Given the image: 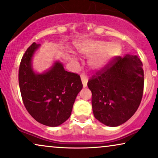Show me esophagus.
Here are the masks:
<instances>
[{
    "instance_id": "1",
    "label": "esophagus",
    "mask_w": 158,
    "mask_h": 158,
    "mask_svg": "<svg viewBox=\"0 0 158 158\" xmlns=\"http://www.w3.org/2000/svg\"><path fill=\"white\" fill-rule=\"evenodd\" d=\"M81 81H82L83 88H85V87L87 86V83H88V78H87V77L84 75V74H81Z\"/></svg>"
}]
</instances>
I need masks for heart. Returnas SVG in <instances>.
I'll use <instances>...</instances> for the list:
<instances>
[{"instance_id":"1","label":"heart","mask_w":158,"mask_h":158,"mask_svg":"<svg viewBox=\"0 0 158 158\" xmlns=\"http://www.w3.org/2000/svg\"><path fill=\"white\" fill-rule=\"evenodd\" d=\"M79 53L89 58L88 66L93 71H102L108 67L122 52L121 45L117 42L107 41L84 40L75 44ZM70 61L75 63V58L72 57Z\"/></svg>"}]
</instances>
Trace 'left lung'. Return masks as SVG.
Listing matches in <instances>:
<instances>
[{
	"mask_svg": "<svg viewBox=\"0 0 158 158\" xmlns=\"http://www.w3.org/2000/svg\"><path fill=\"white\" fill-rule=\"evenodd\" d=\"M143 64L137 56H118L88 82L92 93L94 117L109 127L130 119L141 103L143 92Z\"/></svg>",
	"mask_w": 158,
	"mask_h": 158,
	"instance_id": "obj_1",
	"label": "left lung"
}]
</instances>
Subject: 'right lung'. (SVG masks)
<instances>
[{"label": "right lung", "mask_w": 158, "mask_h": 158, "mask_svg": "<svg viewBox=\"0 0 158 158\" xmlns=\"http://www.w3.org/2000/svg\"><path fill=\"white\" fill-rule=\"evenodd\" d=\"M40 47L34 42L23 56L19 68V89L25 108L35 120L57 127L69 118L83 84L77 74L66 71L58 61L44 73H36L32 58Z\"/></svg>", "instance_id": "right-lung-1"}]
</instances>
